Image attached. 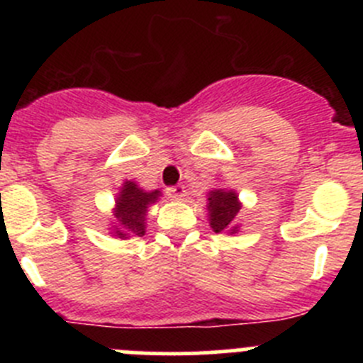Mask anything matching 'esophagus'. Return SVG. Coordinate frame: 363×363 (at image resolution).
I'll list each match as a JSON object with an SVG mask.
<instances>
[{
    "label": "esophagus",
    "instance_id": "esophagus-1",
    "mask_svg": "<svg viewBox=\"0 0 363 363\" xmlns=\"http://www.w3.org/2000/svg\"><path fill=\"white\" fill-rule=\"evenodd\" d=\"M167 193L172 200H181L182 196H184L186 189L184 186H172V188L167 189Z\"/></svg>",
    "mask_w": 363,
    "mask_h": 363
}]
</instances>
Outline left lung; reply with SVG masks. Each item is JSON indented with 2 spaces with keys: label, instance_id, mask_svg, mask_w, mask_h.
Here are the masks:
<instances>
[{
  "label": "left lung",
  "instance_id": "1",
  "mask_svg": "<svg viewBox=\"0 0 363 363\" xmlns=\"http://www.w3.org/2000/svg\"><path fill=\"white\" fill-rule=\"evenodd\" d=\"M242 202L239 193L230 188H212L207 193L208 225L216 233H239L240 225L237 223Z\"/></svg>",
  "mask_w": 363,
  "mask_h": 363
}]
</instances>
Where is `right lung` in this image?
Instances as JSON below:
<instances>
[{"instance_id":"add662e5","label":"right lung","mask_w":363,"mask_h":363,"mask_svg":"<svg viewBox=\"0 0 363 363\" xmlns=\"http://www.w3.org/2000/svg\"><path fill=\"white\" fill-rule=\"evenodd\" d=\"M160 189L145 191L135 181H124L112 208L111 233L117 239L145 235V216L151 205L160 200Z\"/></svg>"}]
</instances>
